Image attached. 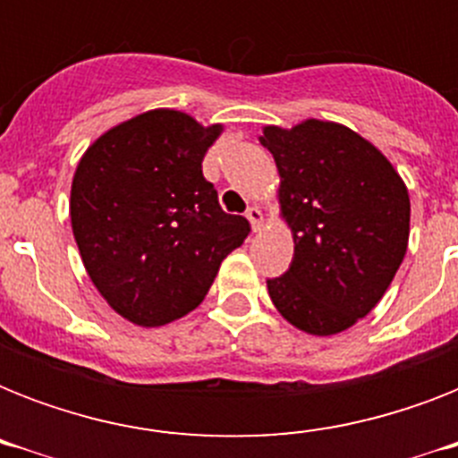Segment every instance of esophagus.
Wrapping results in <instances>:
<instances>
[{"instance_id":"obj_1","label":"esophagus","mask_w":458,"mask_h":458,"mask_svg":"<svg viewBox=\"0 0 458 458\" xmlns=\"http://www.w3.org/2000/svg\"><path fill=\"white\" fill-rule=\"evenodd\" d=\"M247 218H250L251 230H254V233H257V230H261V223H264V214H261V208L259 207L247 208Z\"/></svg>"}]
</instances>
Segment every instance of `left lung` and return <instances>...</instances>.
Returning a JSON list of instances; mask_svg holds the SVG:
<instances>
[{
    "label": "left lung",
    "mask_w": 458,
    "mask_h": 458,
    "mask_svg": "<svg viewBox=\"0 0 458 458\" xmlns=\"http://www.w3.org/2000/svg\"><path fill=\"white\" fill-rule=\"evenodd\" d=\"M259 140L278 165L280 211L294 235L293 264L268 280V294L304 333H342L383 300L404 259L411 218L404 180L340 123L266 125Z\"/></svg>",
    "instance_id": "8db88e82"
}]
</instances>
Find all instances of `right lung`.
<instances>
[{"label": "right lung", "instance_id": "obj_1", "mask_svg": "<svg viewBox=\"0 0 458 458\" xmlns=\"http://www.w3.org/2000/svg\"><path fill=\"white\" fill-rule=\"evenodd\" d=\"M221 125L154 109L111 128L82 154L71 225L95 287L135 326L157 327L201 304L221 261L250 235L225 214L201 161Z\"/></svg>", "mask_w": 458, "mask_h": 458}]
</instances>
